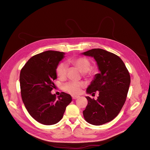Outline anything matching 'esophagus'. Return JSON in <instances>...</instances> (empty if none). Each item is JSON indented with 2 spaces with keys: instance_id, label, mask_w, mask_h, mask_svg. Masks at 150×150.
<instances>
[{
  "instance_id": "1",
  "label": "esophagus",
  "mask_w": 150,
  "mask_h": 150,
  "mask_svg": "<svg viewBox=\"0 0 150 150\" xmlns=\"http://www.w3.org/2000/svg\"><path fill=\"white\" fill-rule=\"evenodd\" d=\"M72 99H78V98H79V96H72Z\"/></svg>"
}]
</instances>
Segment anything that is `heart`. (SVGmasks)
Masks as SVG:
<instances>
[{
	"mask_svg": "<svg viewBox=\"0 0 150 150\" xmlns=\"http://www.w3.org/2000/svg\"><path fill=\"white\" fill-rule=\"evenodd\" d=\"M69 62L72 66L76 67L77 69H78L80 72L84 73V74L90 73L89 69L91 67V63L88 59L85 57L74 58L69 60ZM67 71V66L64 62L59 63L56 69L57 77L61 79H64L66 78ZM83 87L84 84L83 83L71 81V82L66 83L63 86V89L66 91L72 94H78L81 93V89Z\"/></svg>",
	"mask_w": 150,
	"mask_h": 150,
	"instance_id": "obj_1",
	"label": "heart"
}]
</instances>
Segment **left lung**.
I'll list each match as a JSON object with an SVG mask.
<instances>
[{
  "instance_id": "1",
  "label": "left lung",
  "mask_w": 150,
  "mask_h": 150,
  "mask_svg": "<svg viewBox=\"0 0 150 150\" xmlns=\"http://www.w3.org/2000/svg\"><path fill=\"white\" fill-rule=\"evenodd\" d=\"M82 54L94 57L99 73L86 89L88 94L94 95L99 91L96 100L86 96L88 104L83 115L85 120L96 126L112 121L119 114L125 103L131 82L129 72L116 54L102 49H93Z\"/></svg>"
}]
</instances>
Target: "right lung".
<instances>
[{"label": "right lung", "instance_id": "1", "mask_svg": "<svg viewBox=\"0 0 150 150\" xmlns=\"http://www.w3.org/2000/svg\"><path fill=\"white\" fill-rule=\"evenodd\" d=\"M65 53L47 51L32 57L20 73L21 96L29 115L40 123L52 125L59 121L72 101L64 92L56 97L51 92L55 88L56 69Z\"/></svg>", "mask_w": 150, "mask_h": 150}]
</instances>
